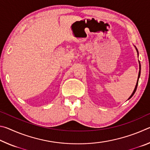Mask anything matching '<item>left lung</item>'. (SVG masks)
<instances>
[{"label": "left lung", "instance_id": "1", "mask_svg": "<svg viewBox=\"0 0 150 150\" xmlns=\"http://www.w3.org/2000/svg\"><path fill=\"white\" fill-rule=\"evenodd\" d=\"M136 51H137V52H138V50H137V48H136ZM140 70H141V65H140V63H139V73H138V80H137V83H136V87H135V88H134V91H133L132 94L131 96H130V97H129L128 99H130V98L132 97V96L134 95V93H135V92H136V88H137V87H138V79H139V76H140Z\"/></svg>", "mask_w": 150, "mask_h": 150}]
</instances>
